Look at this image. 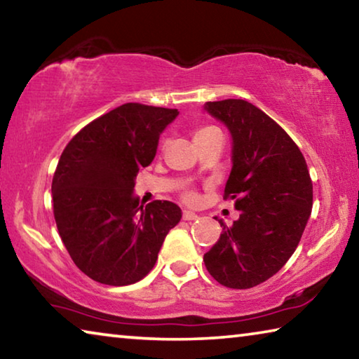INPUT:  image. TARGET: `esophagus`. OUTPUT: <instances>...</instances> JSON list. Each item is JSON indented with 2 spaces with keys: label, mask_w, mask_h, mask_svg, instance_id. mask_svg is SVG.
<instances>
[{
  "label": "esophagus",
  "mask_w": 359,
  "mask_h": 359,
  "mask_svg": "<svg viewBox=\"0 0 359 359\" xmlns=\"http://www.w3.org/2000/svg\"><path fill=\"white\" fill-rule=\"evenodd\" d=\"M184 220H196L198 218V214H194V212H191V210H184Z\"/></svg>",
  "instance_id": "34e87169"
}]
</instances>
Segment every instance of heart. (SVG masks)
Returning a JSON list of instances; mask_svg holds the SVG:
<instances>
[{
  "label": "heart",
  "instance_id": "1",
  "mask_svg": "<svg viewBox=\"0 0 359 359\" xmlns=\"http://www.w3.org/2000/svg\"><path fill=\"white\" fill-rule=\"evenodd\" d=\"M212 131H217V128H214V126H203V128H198L196 131H194V139L203 137L205 135H209V133H212ZM184 196H185L187 201H190V203L196 201V194H194L193 191H187Z\"/></svg>",
  "mask_w": 359,
  "mask_h": 359
}]
</instances>
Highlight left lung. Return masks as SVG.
<instances>
[{
	"label": "left lung",
	"mask_w": 359,
	"mask_h": 359,
	"mask_svg": "<svg viewBox=\"0 0 359 359\" xmlns=\"http://www.w3.org/2000/svg\"><path fill=\"white\" fill-rule=\"evenodd\" d=\"M204 109L231 133L233 168L224 198L241 212L233 226L215 217L223 231L204 264L224 287L252 288L294 253L312 212V180L293 139L252 102L209 101Z\"/></svg>",
	"instance_id": "left-lung-1"
}]
</instances>
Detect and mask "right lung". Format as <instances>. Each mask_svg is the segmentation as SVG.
<instances>
[{"instance_id": "obj_1", "label": "right lung", "mask_w": 359, "mask_h": 359, "mask_svg": "<svg viewBox=\"0 0 359 359\" xmlns=\"http://www.w3.org/2000/svg\"><path fill=\"white\" fill-rule=\"evenodd\" d=\"M177 109L126 102L88 123L66 145L52 180L53 215L74 264L95 282L123 287L155 266L182 210L171 201L144 208L135 196L139 169Z\"/></svg>"}]
</instances>
